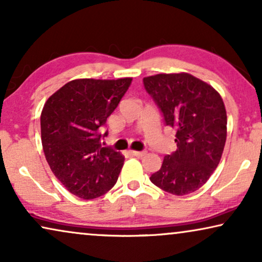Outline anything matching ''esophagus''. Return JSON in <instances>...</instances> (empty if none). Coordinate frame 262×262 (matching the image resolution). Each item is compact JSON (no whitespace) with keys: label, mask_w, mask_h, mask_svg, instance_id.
Wrapping results in <instances>:
<instances>
[{"label":"esophagus","mask_w":262,"mask_h":262,"mask_svg":"<svg viewBox=\"0 0 262 262\" xmlns=\"http://www.w3.org/2000/svg\"><path fill=\"white\" fill-rule=\"evenodd\" d=\"M131 154H132V155H134V156L142 157V156L145 155L146 151H136V150H131Z\"/></svg>","instance_id":"esophagus-1"}]
</instances>
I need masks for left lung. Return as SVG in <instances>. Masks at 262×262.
I'll return each mask as SVG.
<instances>
[{
  "mask_svg": "<svg viewBox=\"0 0 262 262\" xmlns=\"http://www.w3.org/2000/svg\"><path fill=\"white\" fill-rule=\"evenodd\" d=\"M145 91L175 132L178 149L164 156L150 177L175 195L196 191L220 163L227 139V111L216 89L191 74H157L143 78Z\"/></svg>",
  "mask_w": 262,
  "mask_h": 262,
  "instance_id": "8db88e82",
  "label": "left lung"
}]
</instances>
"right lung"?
Instances as JSON below:
<instances>
[{
	"label": "right lung",
	"instance_id": "right-lung-1",
	"mask_svg": "<svg viewBox=\"0 0 262 262\" xmlns=\"http://www.w3.org/2000/svg\"><path fill=\"white\" fill-rule=\"evenodd\" d=\"M131 82V77L73 80L42 107L45 159L55 177L78 198H98L116 185L124 156L101 145V138L107 136L101 131Z\"/></svg>",
	"mask_w": 262,
	"mask_h": 262
}]
</instances>
